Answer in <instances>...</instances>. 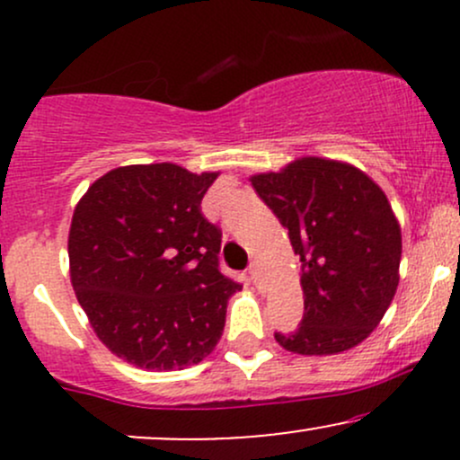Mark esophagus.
I'll return each instance as SVG.
<instances>
[{"label": "esophagus", "mask_w": 460, "mask_h": 460, "mask_svg": "<svg viewBox=\"0 0 460 460\" xmlns=\"http://www.w3.org/2000/svg\"><path fill=\"white\" fill-rule=\"evenodd\" d=\"M248 274H251L252 283H255L257 288H260V266H257V263H252V266H251V270H248Z\"/></svg>", "instance_id": "obj_1"}]
</instances>
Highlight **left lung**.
I'll list each match as a JSON object with an SVG mask.
<instances>
[{
	"label": "left lung",
	"instance_id": "8db88e82",
	"mask_svg": "<svg viewBox=\"0 0 460 460\" xmlns=\"http://www.w3.org/2000/svg\"><path fill=\"white\" fill-rule=\"evenodd\" d=\"M251 183L300 257L303 324L274 340L307 357L361 344L400 281L402 231L381 186L352 164L315 155L251 175Z\"/></svg>",
	"mask_w": 460,
	"mask_h": 460
}]
</instances>
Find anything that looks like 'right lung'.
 Returning <instances> with one entry per match:
<instances>
[{
	"mask_svg": "<svg viewBox=\"0 0 460 460\" xmlns=\"http://www.w3.org/2000/svg\"><path fill=\"white\" fill-rule=\"evenodd\" d=\"M220 172L131 164L84 192L68 229V274L99 341L153 372L200 363L242 285L218 270L220 229L200 200Z\"/></svg>",
	"mask_w": 460,
	"mask_h": 460,
	"instance_id": "obj_1",
	"label": "right lung"
}]
</instances>
